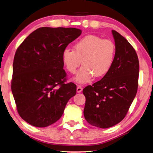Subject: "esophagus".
Masks as SVG:
<instances>
[{"label":"esophagus","mask_w":153,"mask_h":153,"mask_svg":"<svg viewBox=\"0 0 153 153\" xmlns=\"http://www.w3.org/2000/svg\"><path fill=\"white\" fill-rule=\"evenodd\" d=\"M82 86L78 85L77 87V92L80 93V92H82Z\"/></svg>","instance_id":"1"}]
</instances>
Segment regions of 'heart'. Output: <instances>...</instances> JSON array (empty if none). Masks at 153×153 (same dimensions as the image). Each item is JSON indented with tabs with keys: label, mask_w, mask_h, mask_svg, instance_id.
<instances>
[{
	"label": "heart",
	"mask_w": 153,
	"mask_h": 153,
	"mask_svg": "<svg viewBox=\"0 0 153 153\" xmlns=\"http://www.w3.org/2000/svg\"><path fill=\"white\" fill-rule=\"evenodd\" d=\"M116 47L112 40L88 35L79 39L74 50L67 48L62 54V62L71 74H75L82 63L83 66L75 77L77 83L90 82L95 76L103 77L111 70L115 60Z\"/></svg>",
	"instance_id": "1"
}]
</instances>
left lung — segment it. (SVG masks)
<instances>
[{"label": "left lung", "mask_w": 153, "mask_h": 153, "mask_svg": "<svg viewBox=\"0 0 153 153\" xmlns=\"http://www.w3.org/2000/svg\"><path fill=\"white\" fill-rule=\"evenodd\" d=\"M116 53L109 72L83 89L86 97L84 115L92 126L107 128L126 117L137 94L140 64L135 50L115 30Z\"/></svg>", "instance_id": "1"}]
</instances>
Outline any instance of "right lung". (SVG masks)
Here are the masks:
<instances>
[{
  "mask_svg": "<svg viewBox=\"0 0 153 153\" xmlns=\"http://www.w3.org/2000/svg\"><path fill=\"white\" fill-rule=\"evenodd\" d=\"M76 28L40 27L16 51L11 87L19 115L29 124L47 127L62 115L77 86L65 83L62 54L81 35Z\"/></svg>",
  "mask_w": 153,
  "mask_h": 153,
  "instance_id": "add662e5",
  "label": "right lung"
}]
</instances>
